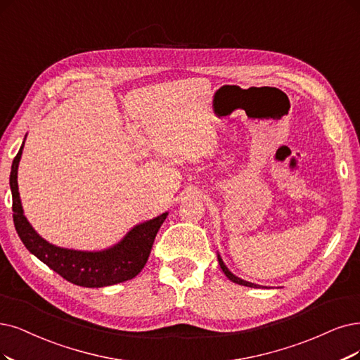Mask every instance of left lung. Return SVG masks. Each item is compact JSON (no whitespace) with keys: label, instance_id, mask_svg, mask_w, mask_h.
<instances>
[{"label":"left lung","instance_id":"left-lung-1","mask_svg":"<svg viewBox=\"0 0 360 360\" xmlns=\"http://www.w3.org/2000/svg\"><path fill=\"white\" fill-rule=\"evenodd\" d=\"M218 262H219V267H221V270L224 271V274L227 276L230 281L233 282V283H237V285H243V286H248V288H262V286H259V285H255V283H250V282H246V281H243V278H240V277H237V276H234L230 270H229V267L227 265L224 264V261H222V258H221V255L218 254Z\"/></svg>","mask_w":360,"mask_h":360}]
</instances>
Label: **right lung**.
Here are the masks:
<instances>
[{"mask_svg": "<svg viewBox=\"0 0 360 360\" xmlns=\"http://www.w3.org/2000/svg\"><path fill=\"white\" fill-rule=\"evenodd\" d=\"M26 139V135H25ZM25 141L13 160L10 172V190L13 197V221L22 243L39 261L60 274L66 281L84 288H103L122 283L136 277L151 254L154 238L167 218L169 212L150 221L135 225L111 248L102 250H77L49 243L39 236L23 215L20 202L18 169Z\"/></svg>", "mask_w": 360, "mask_h": 360, "instance_id": "right-lung-1", "label": "right lung"}]
</instances>
